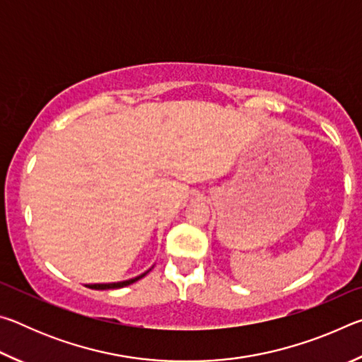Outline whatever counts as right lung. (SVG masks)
Returning <instances> with one entry per match:
<instances>
[{"mask_svg":"<svg viewBox=\"0 0 362 362\" xmlns=\"http://www.w3.org/2000/svg\"><path fill=\"white\" fill-rule=\"evenodd\" d=\"M148 273V272H146ZM146 273L140 274V276L134 278V279H129V281H122V283H113V284H88V287H90V289H97V291H105V289H119V287H126L129 286L132 283H136V281H139L140 278H144Z\"/></svg>","mask_w":362,"mask_h":362,"instance_id":"right-lung-1","label":"right lung"}]
</instances>
